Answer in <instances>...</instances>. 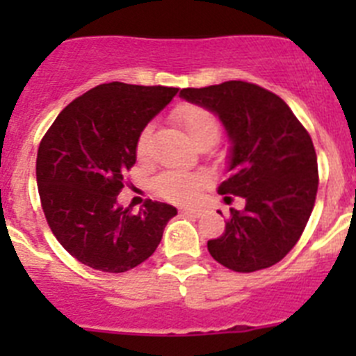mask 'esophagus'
Instances as JSON below:
<instances>
[{"label":"esophagus","mask_w":356,"mask_h":356,"mask_svg":"<svg viewBox=\"0 0 356 356\" xmlns=\"http://www.w3.org/2000/svg\"><path fill=\"white\" fill-rule=\"evenodd\" d=\"M184 213H187V216H193V217H201L203 216V210L201 209H184Z\"/></svg>","instance_id":"esophagus-1"}]
</instances>
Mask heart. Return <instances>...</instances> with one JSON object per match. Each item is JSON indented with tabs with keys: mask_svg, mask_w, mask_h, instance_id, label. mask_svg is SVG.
Instances as JSON below:
<instances>
[{
	"mask_svg": "<svg viewBox=\"0 0 356 356\" xmlns=\"http://www.w3.org/2000/svg\"><path fill=\"white\" fill-rule=\"evenodd\" d=\"M176 122L180 124L181 130L185 131L191 143H196L197 139L212 135L217 137L219 134V124L216 118L210 114L209 110L201 108L196 105H181L175 112ZM149 128H144L140 134L139 143H137V153L143 156L147 151V143H149ZM207 184V178L203 175H187V172H165L156 180V188L163 197L171 201H193L200 194L201 187Z\"/></svg>",
	"mask_w": 356,
	"mask_h": 356,
	"instance_id": "obj_1",
	"label": "heart"
}]
</instances>
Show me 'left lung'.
Instances as JSON below:
<instances>
[{"instance_id": "left-lung-1", "label": "left lung", "mask_w": 356, "mask_h": 356, "mask_svg": "<svg viewBox=\"0 0 356 356\" xmlns=\"http://www.w3.org/2000/svg\"><path fill=\"white\" fill-rule=\"evenodd\" d=\"M187 102L221 119L232 143L229 178L217 193L246 200L229 209L225 234L209 241L213 260L237 273L275 266L300 241L316 203L317 156L312 139L287 103L248 81L184 89Z\"/></svg>"}]
</instances>
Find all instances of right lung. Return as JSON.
<instances>
[{
  "mask_svg": "<svg viewBox=\"0 0 356 356\" xmlns=\"http://www.w3.org/2000/svg\"><path fill=\"white\" fill-rule=\"evenodd\" d=\"M178 94L175 87L97 85L62 110L37 151L44 216L62 248L103 273L130 271L155 253L176 209L147 200L139 213L118 194L137 160L147 122Z\"/></svg>",
  "mask_w": 356,
  "mask_h": 356,
  "instance_id": "obj_1",
  "label": "right lung"
}]
</instances>
